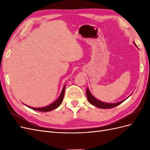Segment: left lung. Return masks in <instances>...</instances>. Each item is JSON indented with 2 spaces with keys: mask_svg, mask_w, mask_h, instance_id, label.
<instances>
[{
  "mask_svg": "<svg viewBox=\"0 0 150 150\" xmlns=\"http://www.w3.org/2000/svg\"><path fill=\"white\" fill-rule=\"evenodd\" d=\"M86 96H87V98H88V101L92 105L96 106L99 108H102V109H110V108H115L117 106H118L119 104H120L121 103H122V102L125 101V100H123V101H121L118 102V103H112V104L105 103L101 102L100 101L98 100V99H96L91 94L88 88H87V89H86Z\"/></svg>",
  "mask_w": 150,
  "mask_h": 150,
  "instance_id": "left-lung-1",
  "label": "left lung"
}]
</instances>
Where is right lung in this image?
<instances>
[{
  "mask_svg": "<svg viewBox=\"0 0 150 150\" xmlns=\"http://www.w3.org/2000/svg\"><path fill=\"white\" fill-rule=\"evenodd\" d=\"M65 87L66 86H64V88H63V89H62V93L60 95V96H59V98L54 103H53L52 104H50V105L46 106V107H44V108H33V107H30V106H28V107L31 109H33V110H34L38 111H42V112H47V111H52V110H54V109H56L57 107L59 106L62 102L63 99H64V93H65Z\"/></svg>",
  "mask_w": 150,
  "mask_h": 150,
  "instance_id": "1",
  "label": "right lung"
}]
</instances>
